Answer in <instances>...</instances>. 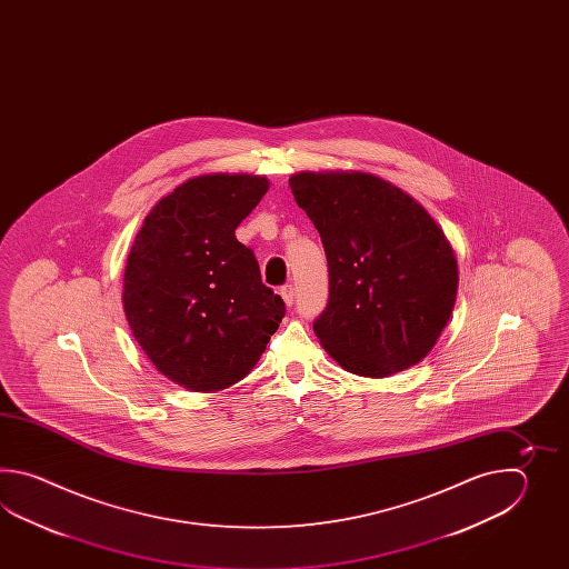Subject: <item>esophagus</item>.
I'll return each instance as SVG.
<instances>
[{
	"label": "esophagus",
	"instance_id": "34e87169",
	"mask_svg": "<svg viewBox=\"0 0 569 569\" xmlns=\"http://www.w3.org/2000/svg\"><path fill=\"white\" fill-rule=\"evenodd\" d=\"M280 295H282L284 302H287L289 307H292V302H295V287H292V284H284V287L280 289Z\"/></svg>",
	"mask_w": 569,
	"mask_h": 569
}]
</instances>
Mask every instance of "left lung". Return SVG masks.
<instances>
[{"label":"left lung","instance_id":"8db88e82","mask_svg":"<svg viewBox=\"0 0 569 569\" xmlns=\"http://www.w3.org/2000/svg\"><path fill=\"white\" fill-rule=\"evenodd\" d=\"M289 184L326 250L329 299L313 329L327 353L370 378L421 362L458 295V262L443 231L375 174L299 172Z\"/></svg>","mask_w":569,"mask_h":569}]
</instances>
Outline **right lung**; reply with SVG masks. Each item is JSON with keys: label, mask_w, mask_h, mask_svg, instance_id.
<instances>
[{"label": "right lung", "mask_w": 569, "mask_h": 569, "mask_svg": "<svg viewBox=\"0 0 569 569\" xmlns=\"http://www.w3.org/2000/svg\"><path fill=\"white\" fill-rule=\"evenodd\" d=\"M267 191L264 177H194L160 199L136 236L123 311L150 362L181 387L211 392L242 380L284 317L236 238Z\"/></svg>", "instance_id": "1"}]
</instances>
